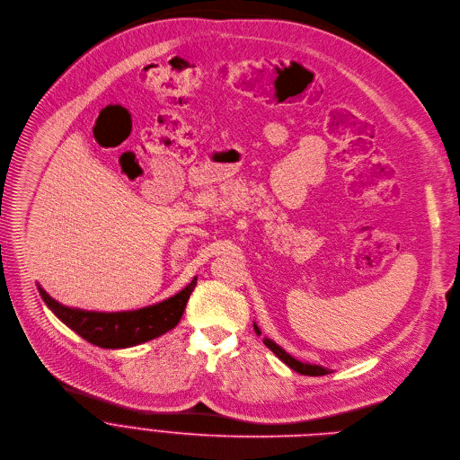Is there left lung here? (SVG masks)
<instances>
[{
  "mask_svg": "<svg viewBox=\"0 0 460 460\" xmlns=\"http://www.w3.org/2000/svg\"><path fill=\"white\" fill-rule=\"evenodd\" d=\"M253 326H255V332L261 336V328H259L257 324H253ZM264 345H266L280 361H284L289 368H294V370L299 372V374H306V376H324V374H328V370H326L324 367L303 363V361H299V359H296V358H291L286 350H282L277 343H273V341L268 340V338H264Z\"/></svg>",
  "mask_w": 460,
  "mask_h": 460,
  "instance_id": "8db88e82",
  "label": "left lung"
}]
</instances>
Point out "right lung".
I'll list each match as a JSON object with an SVG mask.
<instances>
[{"label":"right lung","instance_id":"add662e5","mask_svg":"<svg viewBox=\"0 0 460 460\" xmlns=\"http://www.w3.org/2000/svg\"><path fill=\"white\" fill-rule=\"evenodd\" d=\"M194 288L196 277L171 299L136 312L117 314L67 308L49 297L44 288L38 286V291L53 314L73 332H76L80 338L102 349H127L159 338L161 333L172 330L180 323Z\"/></svg>","mask_w":460,"mask_h":460}]
</instances>
